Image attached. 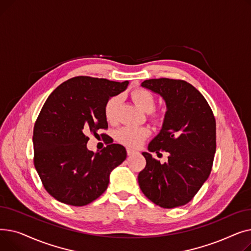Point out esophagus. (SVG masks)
<instances>
[{"label":"esophagus","instance_id":"1","mask_svg":"<svg viewBox=\"0 0 251 251\" xmlns=\"http://www.w3.org/2000/svg\"><path fill=\"white\" fill-rule=\"evenodd\" d=\"M136 151H133V150H131V149H127V154L128 155H131V154H133V153H135Z\"/></svg>","mask_w":251,"mask_h":251}]
</instances>
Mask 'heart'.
Wrapping results in <instances>:
<instances>
[{
	"mask_svg": "<svg viewBox=\"0 0 251 251\" xmlns=\"http://www.w3.org/2000/svg\"><path fill=\"white\" fill-rule=\"evenodd\" d=\"M131 98L133 101L138 105V108L143 112H151L154 107V98L151 92L146 88H136L131 92ZM119 98L114 96L110 98L104 104V117L110 123H114L117 118V108H118ZM155 118V115H151ZM150 132L144 127L135 126H124L118 129L115 133V138L117 141L122 143L123 146L128 148L136 149L139 148L142 142L149 136Z\"/></svg>",
	"mask_w": 251,
	"mask_h": 251,
	"instance_id": "1",
	"label": "heart"
}]
</instances>
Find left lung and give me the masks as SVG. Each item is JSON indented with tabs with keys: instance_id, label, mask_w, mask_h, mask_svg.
Listing matches in <instances>:
<instances>
[{
	"instance_id": "left-lung-1",
	"label": "left lung",
	"mask_w": 251,
	"mask_h": 251,
	"mask_svg": "<svg viewBox=\"0 0 251 251\" xmlns=\"http://www.w3.org/2000/svg\"><path fill=\"white\" fill-rule=\"evenodd\" d=\"M160 95L167 105L160 133L150 152L169 153L164 164L142 152L147 165L138 174L143 194L156 205L173 208L188 203L212 171L216 152V119L206 100L179 79H149L141 83Z\"/></svg>"
}]
</instances>
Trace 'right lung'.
I'll return each instance as SVG.
<instances>
[{
  "label": "right lung",
  "mask_w": 251,
  "mask_h": 251,
  "mask_svg": "<svg viewBox=\"0 0 251 251\" xmlns=\"http://www.w3.org/2000/svg\"><path fill=\"white\" fill-rule=\"evenodd\" d=\"M128 83L78 76L47 99L33 128V163L44 187L58 201L82 206L96 201L108 188L112 171L125 161V148L113 140L96 153L86 143L88 133L108 129L104 104Z\"/></svg>",
  "instance_id": "right-lung-1"
}]
</instances>
